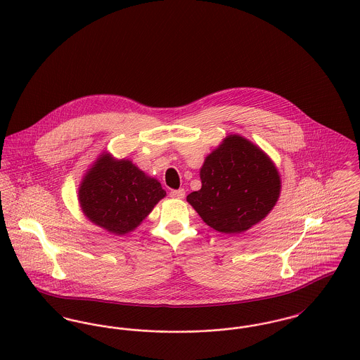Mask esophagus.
I'll return each instance as SVG.
<instances>
[{"label":"esophagus","instance_id":"esophagus-1","mask_svg":"<svg viewBox=\"0 0 360 360\" xmlns=\"http://www.w3.org/2000/svg\"><path fill=\"white\" fill-rule=\"evenodd\" d=\"M169 196L172 199H184L185 198V191L184 189H176V191H171Z\"/></svg>","mask_w":360,"mask_h":360}]
</instances>
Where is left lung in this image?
<instances>
[{
    "label": "left lung",
    "instance_id": "left-lung-1",
    "mask_svg": "<svg viewBox=\"0 0 360 360\" xmlns=\"http://www.w3.org/2000/svg\"><path fill=\"white\" fill-rule=\"evenodd\" d=\"M201 189L186 200L212 229L235 235L261 222L279 199L280 175L265 152L228 135L200 168Z\"/></svg>",
    "mask_w": 360,
    "mask_h": 360
}]
</instances>
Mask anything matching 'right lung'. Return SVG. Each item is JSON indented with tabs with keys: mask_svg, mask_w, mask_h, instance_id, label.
Instances as JSON below:
<instances>
[{
	"mask_svg": "<svg viewBox=\"0 0 360 360\" xmlns=\"http://www.w3.org/2000/svg\"><path fill=\"white\" fill-rule=\"evenodd\" d=\"M165 196L161 184L132 161L101 155L79 188L84 215L115 235L132 232Z\"/></svg>",
	"mask_w": 360,
	"mask_h": 360,
	"instance_id": "obj_1",
	"label": "right lung"
}]
</instances>
